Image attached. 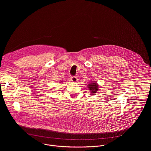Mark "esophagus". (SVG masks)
<instances>
[{
	"label": "esophagus",
	"mask_w": 151,
	"mask_h": 151,
	"mask_svg": "<svg viewBox=\"0 0 151 151\" xmlns=\"http://www.w3.org/2000/svg\"><path fill=\"white\" fill-rule=\"evenodd\" d=\"M70 80H71V81H72L73 82H76L78 81V78L76 76H72L70 78Z\"/></svg>",
	"instance_id": "1"
}]
</instances>
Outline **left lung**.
Listing matches in <instances>:
<instances>
[{
	"label": "left lung",
	"mask_w": 151,
	"mask_h": 151,
	"mask_svg": "<svg viewBox=\"0 0 151 151\" xmlns=\"http://www.w3.org/2000/svg\"><path fill=\"white\" fill-rule=\"evenodd\" d=\"M88 87L89 88L90 92L91 93V94L94 95L95 94V93H96L97 91H98L99 85L96 82H93L92 83L88 84Z\"/></svg>",
	"instance_id": "obj_1"
}]
</instances>
